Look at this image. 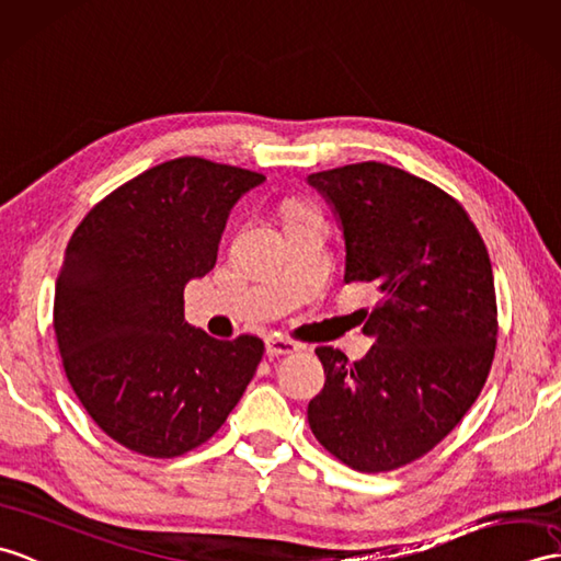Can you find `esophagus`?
Listing matches in <instances>:
<instances>
[{
	"label": "esophagus",
	"instance_id": "1",
	"mask_svg": "<svg viewBox=\"0 0 561 561\" xmlns=\"http://www.w3.org/2000/svg\"><path fill=\"white\" fill-rule=\"evenodd\" d=\"M265 351H267V356H291V354H296V351H301V346H298L296 342L282 340V336H267Z\"/></svg>",
	"mask_w": 561,
	"mask_h": 561
}]
</instances>
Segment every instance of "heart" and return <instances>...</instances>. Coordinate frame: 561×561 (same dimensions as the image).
<instances>
[{
  "instance_id": "obj_1",
  "label": "heart",
  "mask_w": 561,
  "mask_h": 561,
  "mask_svg": "<svg viewBox=\"0 0 561 561\" xmlns=\"http://www.w3.org/2000/svg\"><path fill=\"white\" fill-rule=\"evenodd\" d=\"M298 210H304V207H298V205H296V207H291V213H298Z\"/></svg>"
}]
</instances>
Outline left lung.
I'll return each mask as SVG.
<instances>
[{"instance_id":"left-lung-1","label":"left lung","mask_w":561,"mask_h":561,"mask_svg":"<svg viewBox=\"0 0 561 561\" xmlns=\"http://www.w3.org/2000/svg\"><path fill=\"white\" fill-rule=\"evenodd\" d=\"M342 221L344 282L370 284L375 340L360 360L318 346L322 392L308 403L320 445L363 473L407 466L445 439L483 389L497 301L483 239L459 201L382 162L308 176Z\"/></svg>"}]
</instances>
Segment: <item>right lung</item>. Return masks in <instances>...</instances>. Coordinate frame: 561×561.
Listing matches in <instances>:
<instances>
[{"mask_svg": "<svg viewBox=\"0 0 561 561\" xmlns=\"http://www.w3.org/2000/svg\"><path fill=\"white\" fill-rule=\"evenodd\" d=\"M265 176L203 158L162 162L90 210L64 253L55 334L78 401L102 433L152 459L210 439L265 344L184 320V289L217 263L231 207Z\"/></svg>", "mask_w": 561, "mask_h": 561, "instance_id": "add662e5", "label": "right lung"}]
</instances>
